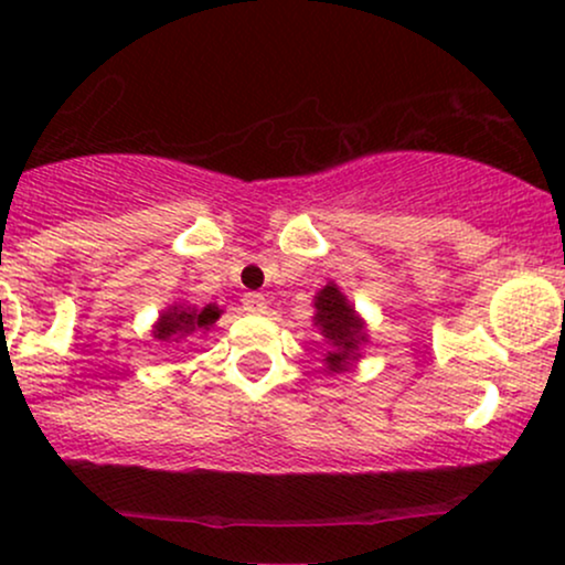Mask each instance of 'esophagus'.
<instances>
[{"label":"esophagus","mask_w":565,"mask_h":565,"mask_svg":"<svg viewBox=\"0 0 565 565\" xmlns=\"http://www.w3.org/2000/svg\"><path fill=\"white\" fill-rule=\"evenodd\" d=\"M265 297L260 295V291H246L244 300H242V308L246 310V313H265Z\"/></svg>","instance_id":"34e87169"}]
</instances>
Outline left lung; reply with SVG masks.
I'll return each mask as SVG.
<instances>
[{"label": "left lung", "mask_w": 565, "mask_h": 565, "mask_svg": "<svg viewBox=\"0 0 565 565\" xmlns=\"http://www.w3.org/2000/svg\"><path fill=\"white\" fill-rule=\"evenodd\" d=\"M316 327L334 345L332 353L327 355L329 372H342L350 359H355V348L364 340V323L359 321L355 310L345 302L334 284L323 287L316 297Z\"/></svg>", "instance_id": "1"}]
</instances>
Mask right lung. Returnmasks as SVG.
<instances>
[{
    "mask_svg": "<svg viewBox=\"0 0 565 565\" xmlns=\"http://www.w3.org/2000/svg\"><path fill=\"white\" fill-rule=\"evenodd\" d=\"M220 319V310L215 305H206L201 310L191 308H172L170 313H164L153 329V337L157 340H183V337H191L196 332H206Z\"/></svg>",
    "mask_w": 565,
    "mask_h": 565,
    "instance_id": "obj_1",
    "label": "right lung"
}]
</instances>
